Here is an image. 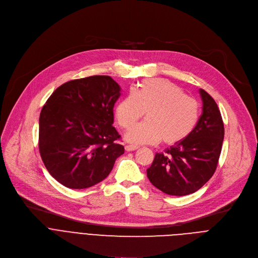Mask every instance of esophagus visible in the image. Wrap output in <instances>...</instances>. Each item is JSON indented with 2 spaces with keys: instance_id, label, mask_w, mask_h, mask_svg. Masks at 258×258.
<instances>
[{
  "instance_id": "obj_1",
  "label": "esophagus",
  "mask_w": 258,
  "mask_h": 258,
  "mask_svg": "<svg viewBox=\"0 0 258 258\" xmlns=\"http://www.w3.org/2000/svg\"><path fill=\"white\" fill-rule=\"evenodd\" d=\"M138 148H139L138 146H135V145H129V146H126V147H125V150H126L127 152H132V151L137 150Z\"/></svg>"
}]
</instances>
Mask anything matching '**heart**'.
<instances>
[{
	"label": "heart",
	"mask_w": 258,
	"mask_h": 258,
	"mask_svg": "<svg viewBox=\"0 0 258 258\" xmlns=\"http://www.w3.org/2000/svg\"><path fill=\"white\" fill-rule=\"evenodd\" d=\"M146 111L147 120L131 128L126 139L135 144H156L162 140L165 145H175L195 129L200 106L195 98L182 94L175 84L149 79L118 103L116 117L122 128L129 129Z\"/></svg>",
	"instance_id": "heart-1"
}]
</instances>
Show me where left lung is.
I'll return each mask as SVG.
<instances>
[{
    "instance_id": "obj_1",
    "label": "left lung",
    "mask_w": 258,
    "mask_h": 258,
    "mask_svg": "<svg viewBox=\"0 0 258 258\" xmlns=\"http://www.w3.org/2000/svg\"><path fill=\"white\" fill-rule=\"evenodd\" d=\"M203 112L195 129L182 141L157 153L147 169L150 181L163 192L186 196L201 188L214 174L224 137V127L215 100L200 89Z\"/></svg>"
}]
</instances>
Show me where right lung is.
Masks as SVG:
<instances>
[{"label": "right lung", "mask_w": 258, "mask_h": 258, "mask_svg": "<svg viewBox=\"0 0 258 258\" xmlns=\"http://www.w3.org/2000/svg\"><path fill=\"white\" fill-rule=\"evenodd\" d=\"M120 95V86L109 76H91L62 84L46 101L39 121V151L48 172L62 185H95L124 154L112 126Z\"/></svg>", "instance_id": "add662e5"}]
</instances>
